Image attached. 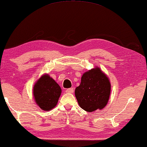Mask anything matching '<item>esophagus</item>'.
I'll list each match as a JSON object with an SVG mask.
<instances>
[{
  "label": "esophagus",
  "mask_w": 147,
  "mask_h": 147,
  "mask_svg": "<svg viewBox=\"0 0 147 147\" xmlns=\"http://www.w3.org/2000/svg\"><path fill=\"white\" fill-rule=\"evenodd\" d=\"M66 93H69V94H72L74 92V88H68L65 90Z\"/></svg>",
  "instance_id": "1"
}]
</instances>
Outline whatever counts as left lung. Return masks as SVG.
I'll return each instance as SVG.
<instances>
[{"mask_svg":"<svg viewBox=\"0 0 147 147\" xmlns=\"http://www.w3.org/2000/svg\"><path fill=\"white\" fill-rule=\"evenodd\" d=\"M110 90L109 79L97 67L83 74L81 83L75 90V95L80 107L91 112L105 107L109 100Z\"/></svg>","mask_w":147,"mask_h":147,"instance_id":"8db88e82","label":"left lung"}]
</instances>
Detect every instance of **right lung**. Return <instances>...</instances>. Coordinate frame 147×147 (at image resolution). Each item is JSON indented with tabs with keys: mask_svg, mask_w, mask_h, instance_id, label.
<instances>
[{
	"mask_svg": "<svg viewBox=\"0 0 147 147\" xmlns=\"http://www.w3.org/2000/svg\"><path fill=\"white\" fill-rule=\"evenodd\" d=\"M61 93L60 86L48 74L42 76L33 87L36 104L46 111H49L57 105Z\"/></svg>",
	"mask_w": 147,
	"mask_h": 147,
	"instance_id": "right-lung-1",
	"label": "right lung"
}]
</instances>
